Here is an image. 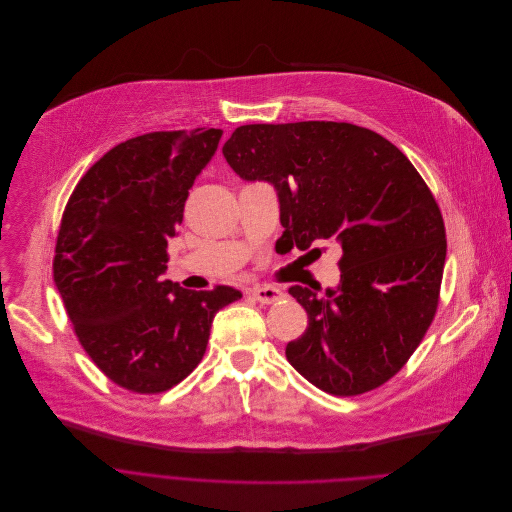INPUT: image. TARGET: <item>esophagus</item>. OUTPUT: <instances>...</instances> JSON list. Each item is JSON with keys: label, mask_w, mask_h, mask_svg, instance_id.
Listing matches in <instances>:
<instances>
[{"label": "esophagus", "mask_w": 512, "mask_h": 512, "mask_svg": "<svg viewBox=\"0 0 512 512\" xmlns=\"http://www.w3.org/2000/svg\"><path fill=\"white\" fill-rule=\"evenodd\" d=\"M250 294L260 304H274V302H278L282 298V292L278 288H274V286H256V288L250 290Z\"/></svg>", "instance_id": "34e87169"}]
</instances>
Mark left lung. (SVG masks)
<instances>
[{"label": "left lung", "mask_w": 512, "mask_h": 512, "mask_svg": "<svg viewBox=\"0 0 512 512\" xmlns=\"http://www.w3.org/2000/svg\"><path fill=\"white\" fill-rule=\"evenodd\" d=\"M222 151L242 179L274 185L282 238L298 250L323 240L343 248L337 288H288L309 315L286 345L288 363L331 395L383 385L438 311L446 230L422 175L385 137L351 123L244 125Z\"/></svg>", "instance_id": "left-lung-1"}]
</instances>
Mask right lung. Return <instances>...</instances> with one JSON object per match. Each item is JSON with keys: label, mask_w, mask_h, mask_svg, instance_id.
Masks as SVG:
<instances>
[{"label": "right lung", "mask_w": 512, "mask_h": 512, "mask_svg": "<svg viewBox=\"0 0 512 512\" xmlns=\"http://www.w3.org/2000/svg\"><path fill=\"white\" fill-rule=\"evenodd\" d=\"M222 129L157 131L102 155L74 187L56 240L54 282L74 333L113 383L161 393L206 353L232 286L187 290L163 280L167 242Z\"/></svg>", "instance_id": "right-lung-1"}]
</instances>
